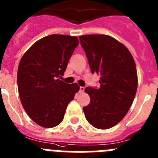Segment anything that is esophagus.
Returning a JSON list of instances; mask_svg holds the SVG:
<instances>
[{
  "label": "esophagus",
  "instance_id": "1",
  "mask_svg": "<svg viewBox=\"0 0 158 158\" xmlns=\"http://www.w3.org/2000/svg\"><path fill=\"white\" fill-rule=\"evenodd\" d=\"M84 90H85V88H84L83 86H80V88H79V92L83 93Z\"/></svg>",
  "mask_w": 158,
  "mask_h": 158
}]
</instances>
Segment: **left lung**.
Returning <instances> with one entry per match:
<instances>
[{"label":"left lung","mask_w":158,"mask_h":158,"mask_svg":"<svg viewBox=\"0 0 158 158\" xmlns=\"http://www.w3.org/2000/svg\"><path fill=\"white\" fill-rule=\"evenodd\" d=\"M92 73L101 76L98 89L86 87L90 102L83 107L86 120L99 129L121 122L129 111L138 86L133 57L126 46L103 34L79 36Z\"/></svg>","instance_id":"8db88e82"}]
</instances>
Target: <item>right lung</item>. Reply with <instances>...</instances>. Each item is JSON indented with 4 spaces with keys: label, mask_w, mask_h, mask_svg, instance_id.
<instances>
[{
    "label": "right lung",
    "mask_w": 158,
    "mask_h": 158,
    "mask_svg": "<svg viewBox=\"0 0 158 158\" xmlns=\"http://www.w3.org/2000/svg\"><path fill=\"white\" fill-rule=\"evenodd\" d=\"M79 43L76 36L50 35L32 44L19 62L20 101L29 117L41 127L61 123L68 104L79 92L77 83L60 80Z\"/></svg>",
    "instance_id": "add662e5"
}]
</instances>
